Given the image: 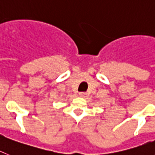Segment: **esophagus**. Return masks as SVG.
<instances>
[{
  "instance_id": "1",
  "label": "esophagus",
  "mask_w": 155,
  "mask_h": 155,
  "mask_svg": "<svg viewBox=\"0 0 155 155\" xmlns=\"http://www.w3.org/2000/svg\"><path fill=\"white\" fill-rule=\"evenodd\" d=\"M79 96L82 97H87V94L84 92H81L79 93Z\"/></svg>"
}]
</instances>
